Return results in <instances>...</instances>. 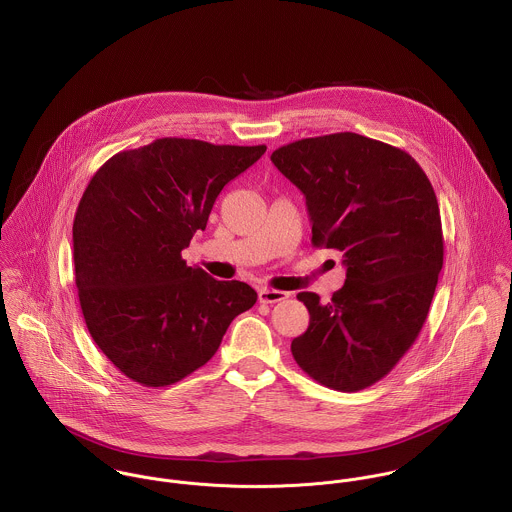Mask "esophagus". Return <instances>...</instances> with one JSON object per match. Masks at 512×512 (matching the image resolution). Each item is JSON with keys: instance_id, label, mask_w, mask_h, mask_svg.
Masks as SVG:
<instances>
[{"instance_id": "1", "label": "esophagus", "mask_w": 512, "mask_h": 512, "mask_svg": "<svg viewBox=\"0 0 512 512\" xmlns=\"http://www.w3.org/2000/svg\"><path fill=\"white\" fill-rule=\"evenodd\" d=\"M288 297H290V293L282 292V290H272V288H262L258 292L260 303H278V301H284Z\"/></svg>"}]
</instances>
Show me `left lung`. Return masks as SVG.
<instances>
[{
	"instance_id": "left-lung-1",
	"label": "left lung",
	"mask_w": 512,
	"mask_h": 512,
	"mask_svg": "<svg viewBox=\"0 0 512 512\" xmlns=\"http://www.w3.org/2000/svg\"><path fill=\"white\" fill-rule=\"evenodd\" d=\"M272 161L305 195L311 244L343 252L347 266L329 303L297 293L309 327L293 339V359L327 388H368L428 319L443 266L434 187L410 153L353 132L297 140Z\"/></svg>"
}]
</instances>
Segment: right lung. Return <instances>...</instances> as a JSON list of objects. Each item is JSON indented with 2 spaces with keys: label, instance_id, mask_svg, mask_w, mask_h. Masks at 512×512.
<instances>
[{
  "label": "right lung",
  "instance_id": "add662e5",
  "mask_svg": "<svg viewBox=\"0 0 512 512\" xmlns=\"http://www.w3.org/2000/svg\"><path fill=\"white\" fill-rule=\"evenodd\" d=\"M266 146L159 138L112 155L73 222L74 282L90 337L134 382L159 388L209 363L232 319L256 303L181 258L222 187Z\"/></svg>",
  "mask_w": 512,
  "mask_h": 512
}]
</instances>
